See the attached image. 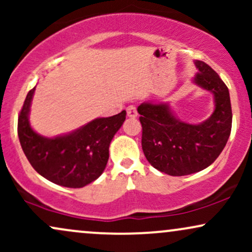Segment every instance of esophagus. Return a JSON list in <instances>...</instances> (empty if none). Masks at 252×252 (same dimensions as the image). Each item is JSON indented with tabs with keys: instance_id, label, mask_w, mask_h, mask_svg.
Returning a JSON list of instances; mask_svg holds the SVG:
<instances>
[{
	"instance_id": "34e87169",
	"label": "esophagus",
	"mask_w": 252,
	"mask_h": 252,
	"mask_svg": "<svg viewBox=\"0 0 252 252\" xmlns=\"http://www.w3.org/2000/svg\"><path fill=\"white\" fill-rule=\"evenodd\" d=\"M126 115L130 118H136L137 117V109H136L135 105H129L126 108Z\"/></svg>"
}]
</instances>
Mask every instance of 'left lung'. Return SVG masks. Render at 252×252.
Returning a JSON list of instances; mask_svg holds the SVG:
<instances>
[{
	"instance_id": "1",
	"label": "left lung",
	"mask_w": 252,
	"mask_h": 252,
	"mask_svg": "<svg viewBox=\"0 0 252 252\" xmlns=\"http://www.w3.org/2000/svg\"><path fill=\"white\" fill-rule=\"evenodd\" d=\"M193 83L212 92L215 111L204 122H182L168 103H142L137 108L142 124V149L154 168L172 176L193 174L207 168L226 146L232 126L227 86L206 63L195 60Z\"/></svg>"
}]
</instances>
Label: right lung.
<instances>
[{
  "instance_id": "right-lung-1",
  "label": "right lung",
  "mask_w": 252,
  "mask_h": 252,
  "mask_svg": "<svg viewBox=\"0 0 252 252\" xmlns=\"http://www.w3.org/2000/svg\"><path fill=\"white\" fill-rule=\"evenodd\" d=\"M35 88L26 97L17 122V134L26 158L34 169L53 184L80 189L102 175L109 160V147L126 121V110L111 117L96 118L70 134L45 137L30 123Z\"/></svg>"
}]
</instances>
